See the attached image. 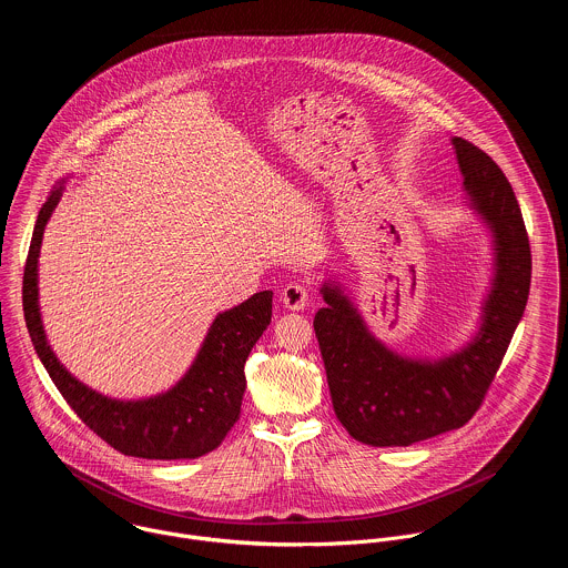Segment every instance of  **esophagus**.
Returning a JSON list of instances; mask_svg holds the SVG:
<instances>
[{"mask_svg": "<svg viewBox=\"0 0 568 568\" xmlns=\"http://www.w3.org/2000/svg\"><path fill=\"white\" fill-rule=\"evenodd\" d=\"M282 304L288 308V311H304L308 306V300H311V293L304 284L300 282H293L288 286H284L282 295H280Z\"/></svg>", "mask_w": 568, "mask_h": 568, "instance_id": "esophagus-1", "label": "esophagus"}]
</instances>
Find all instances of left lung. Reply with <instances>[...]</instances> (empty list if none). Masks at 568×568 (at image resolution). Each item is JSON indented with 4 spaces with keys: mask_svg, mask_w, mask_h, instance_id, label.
<instances>
[{
    "mask_svg": "<svg viewBox=\"0 0 568 568\" xmlns=\"http://www.w3.org/2000/svg\"><path fill=\"white\" fill-rule=\"evenodd\" d=\"M464 176V203L491 239V277L479 325L462 347L406 356L387 347L332 277L315 315L332 406L345 430L369 446H410L464 426L484 403L527 306L531 251L503 170L475 144L450 140Z\"/></svg>",
    "mask_w": 568,
    "mask_h": 568,
    "instance_id": "1",
    "label": "left lung"
}]
</instances>
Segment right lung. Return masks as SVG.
I'll list each match as a JSON object with an SVG mask.
<instances>
[{"label": "right lung", "mask_w": 568, "mask_h": 568, "mask_svg": "<svg viewBox=\"0 0 568 568\" xmlns=\"http://www.w3.org/2000/svg\"><path fill=\"white\" fill-rule=\"evenodd\" d=\"M65 181L61 179L52 187L37 216L23 271V315L43 367L74 413L115 450L142 459H196L212 453L241 417L246 387L244 363L271 324L273 291H260L243 304L219 313L190 369L168 392L140 400L98 394L57 358L39 308V253Z\"/></svg>", "instance_id": "1"}]
</instances>
